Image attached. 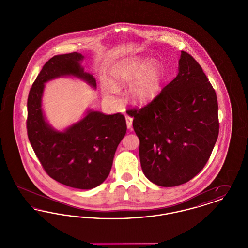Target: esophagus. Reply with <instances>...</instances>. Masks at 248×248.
Listing matches in <instances>:
<instances>
[{"instance_id":"obj_1","label":"esophagus","mask_w":248,"mask_h":248,"mask_svg":"<svg viewBox=\"0 0 248 248\" xmlns=\"http://www.w3.org/2000/svg\"><path fill=\"white\" fill-rule=\"evenodd\" d=\"M125 120H126L127 128L131 129V128H132V124H133V118L130 117L129 115H126V116H125Z\"/></svg>"}]
</instances>
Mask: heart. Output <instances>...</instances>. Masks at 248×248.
<instances>
[{
    "mask_svg": "<svg viewBox=\"0 0 248 248\" xmlns=\"http://www.w3.org/2000/svg\"><path fill=\"white\" fill-rule=\"evenodd\" d=\"M165 80L162 66L154 59L130 57L116 61L108 71L109 84H101L103 94L111 101L121 88L129 85L128 95L139 105L152 102L160 94Z\"/></svg>",
    "mask_w": 248,
    "mask_h": 248,
    "instance_id": "1",
    "label": "heart"
}]
</instances>
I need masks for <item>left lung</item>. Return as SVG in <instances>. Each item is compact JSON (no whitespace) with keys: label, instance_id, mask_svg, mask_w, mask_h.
I'll return each instance as SVG.
<instances>
[{"label":"left lung","instance_id":"obj_1","mask_svg":"<svg viewBox=\"0 0 248 248\" xmlns=\"http://www.w3.org/2000/svg\"><path fill=\"white\" fill-rule=\"evenodd\" d=\"M177 77L151 103L127 109L140 139L142 171L153 183L175 187L206 165L218 137V105L200 64L181 51Z\"/></svg>","mask_w":248,"mask_h":248}]
</instances>
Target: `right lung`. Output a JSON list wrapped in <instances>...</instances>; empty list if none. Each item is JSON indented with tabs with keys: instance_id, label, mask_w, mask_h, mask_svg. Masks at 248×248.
<instances>
[{
	"instance_id": "right-lung-1",
	"label": "right lung",
	"mask_w": 248,
	"mask_h": 248,
	"mask_svg": "<svg viewBox=\"0 0 248 248\" xmlns=\"http://www.w3.org/2000/svg\"><path fill=\"white\" fill-rule=\"evenodd\" d=\"M80 53L49 59L38 74L28 97L29 140L48 176L71 188L90 189L106 179L119 143L126 133L121 113L106 115L88 110L85 117L63 132L46 121L42 108L45 83L60 76H74L95 88L94 76L83 71Z\"/></svg>"
}]
</instances>
